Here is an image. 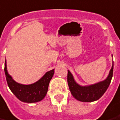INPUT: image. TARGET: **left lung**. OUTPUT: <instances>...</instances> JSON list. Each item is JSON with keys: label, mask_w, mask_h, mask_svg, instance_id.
<instances>
[{"label": "left lung", "mask_w": 120, "mask_h": 120, "mask_svg": "<svg viewBox=\"0 0 120 120\" xmlns=\"http://www.w3.org/2000/svg\"><path fill=\"white\" fill-rule=\"evenodd\" d=\"M113 68L114 64L106 80L88 86H80L76 83L73 75L68 70V83L72 95L76 99L82 102H92L99 99L109 86L113 75Z\"/></svg>", "instance_id": "8db88e82"}]
</instances>
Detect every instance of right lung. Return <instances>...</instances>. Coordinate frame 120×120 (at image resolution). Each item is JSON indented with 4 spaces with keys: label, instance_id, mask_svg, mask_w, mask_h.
<instances>
[{
    "label": "right lung",
    "instance_id": "obj_1",
    "mask_svg": "<svg viewBox=\"0 0 120 120\" xmlns=\"http://www.w3.org/2000/svg\"><path fill=\"white\" fill-rule=\"evenodd\" d=\"M54 69L47 72L36 82L29 85H23L16 82L8 73L6 62L5 61L4 72L8 85L10 90L20 101L25 103H36L42 100L47 93L50 80L52 77Z\"/></svg>",
    "mask_w": 120,
    "mask_h": 120
}]
</instances>
